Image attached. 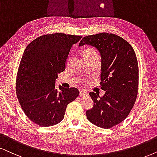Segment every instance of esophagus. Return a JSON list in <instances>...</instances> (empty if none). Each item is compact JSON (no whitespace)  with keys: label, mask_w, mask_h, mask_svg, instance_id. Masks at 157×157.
<instances>
[{"label":"esophagus","mask_w":157,"mask_h":157,"mask_svg":"<svg viewBox=\"0 0 157 157\" xmlns=\"http://www.w3.org/2000/svg\"><path fill=\"white\" fill-rule=\"evenodd\" d=\"M80 96L81 97H85V96H88V93H87L86 91L81 90V91H80Z\"/></svg>","instance_id":"34e87169"}]
</instances>
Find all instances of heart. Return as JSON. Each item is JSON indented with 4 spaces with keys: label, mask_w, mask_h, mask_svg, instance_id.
<instances>
[{
    "label": "heart",
    "mask_w": 157,
    "mask_h": 157,
    "mask_svg": "<svg viewBox=\"0 0 157 157\" xmlns=\"http://www.w3.org/2000/svg\"><path fill=\"white\" fill-rule=\"evenodd\" d=\"M86 54V53H97V52L96 51L94 50V49H92V48H88V49H86V50H85L84 52H83V54Z\"/></svg>",
    "instance_id": "heart-1"
}]
</instances>
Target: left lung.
<instances>
[{
  "label": "left lung",
  "mask_w": 157,
  "mask_h": 157,
  "mask_svg": "<svg viewBox=\"0 0 157 157\" xmlns=\"http://www.w3.org/2000/svg\"><path fill=\"white\" fill-rule=\"evenodd\" d=\"M96 47L101 56V88L103 97L89 93L93 106L86 112L88 120L99 128L109 129L124 120L136 103L139 69L136 53L125 40L112 33L87 35L79 46Z\"/></svg>",
  "instance_id": "8db88e82"
}]
</instances>
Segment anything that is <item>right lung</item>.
<instances>
[{
  "label": "right lung",
  "mask_w": 157,
  "mask_h": 157,
  "mask_svg": "<svg viewBox=\"0 0 157 157\" xmlns=\"http://www.w3.org/2000/svg\"><path fill=\"white\" fill-rule=\"evenodd\" d=\"M80 35L53 33L41 35L27 45L21 57L16 80V93L23 112L41 127L58 124L67 105L79 96L75 88H55L58 74L65 70L72 45Z\"/></svg>",
  "instance_id": "1"
}]
</instances>
